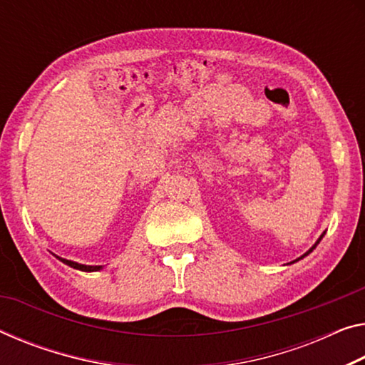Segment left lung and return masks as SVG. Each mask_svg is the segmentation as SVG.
Instances as JSON below:
<instances>
[{"label": "left lung", "instance_id": "left-lung-1", "mask_svg": "<svg viewBox=\"0 0 365 365\" xmlns=\"http://www.w3.org/2000/svg\"><path fill=\"white\" fill-rule=\"evenodd\" d=\"M323 235H325V232H323V234H322V235H320V237H318V240H317V242H315V245H314V247H312V248H310V250H309V252H305V253H304V255H302V257H300V258H297V259H296V262H299V259H302V258H304V257H307V255H309V253H310V252H314V248H315V247H317V245H318V244H320V240H322V239H323Z\"/></svg>", "mask_w": 365, "mask_h": 365}]
</instances>
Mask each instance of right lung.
I'll use <instances>...</instances> for the list:
<instances>
[{"label": "right lung", "instance_id": "obj_1", "mask_svg": "<svg viewBox=\"0 0 365 365\" xmlns=\"http://www.w3.org/2000/svg\"><path fill=\"white\" fill-rule=\"evenodd\" d=\"M56 257V255H55ZM58 259H60V262H63L65 264H68V266H71V268H74V269H81V271H99V269H102V266H89V264H81V263H76V262H71V259H65V258H60V257H56Z\"/></svg>", "mask_w": 365, "mask_h": 365}]
</instances>
